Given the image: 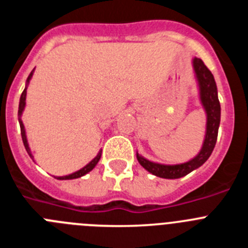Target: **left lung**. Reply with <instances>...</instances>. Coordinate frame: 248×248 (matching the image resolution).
<instances>
[{"mask_svg":"<svg viewBox=\"0 0 248 248\" xmlns=\"http://www.w3.org/2000/svg\"><path fill=\"white\" fill-rule=\"evenodd\" d=\"M192 68L195 72V78L199 85V94H200V102L206 113V131L205 139H203L201 150L199 154L191 160L183 164H175V165H165L150 161L145 159L137 151V159L139 164L150 174L155 176L163 177V179H179L191 171L200 168L206 160L209 159L216 145L217 140L218 126H220L221 107L217 97V87L216 82L209 68L203 64L200 58L194 57L192 58Z\"/></svg>","mask_w":248,"mask_h":248,"instance_id":"8db88e82","label":"left lung"}]
</instances>
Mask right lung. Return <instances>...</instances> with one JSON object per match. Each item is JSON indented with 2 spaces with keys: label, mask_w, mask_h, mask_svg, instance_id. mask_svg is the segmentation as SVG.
Wrapping results in <instances>:
<instances>
[{
  "label": "right lung",
  "mask_w": 248,
  "mask_h": 248,
  "mask_svg": "<svg viewBox=\"0 0 248 248\" xmlns=\"http://www.w3.org/2000/svg\"><path fill=\"white\" fill-rule=\"evenodd\" d=\"M33 72H34V69L32 72H31V74H30V76H28L27 82H26V88H25V91L22 92L21 98H19V105H18V122H19V126H21L22 140H23V145H25L26 150H27L28 155H30L31 159H32V160H33V155H32V153H31L30 145H28L27 137H26V129H25V125H23V122H22L21 117H22V113H23V110H25L26 95H27V87H28V84H30L31 78H32V76H33ZM100 156H102V150H100L99 153H98V154H97V156L94 157V159L92 160L91 163L87 164V165H85L84 168H82V169H80V170H78V171L73 172V174L65 175V176H58V177H57V179H58V180H72V179H78V177H80V176H84L85 174H88L89 171H92V170H93V169L95 168V165H97L98 161H99Z\"/></svg>",
  "instance_id": "add662e5"
}]
</instances>
